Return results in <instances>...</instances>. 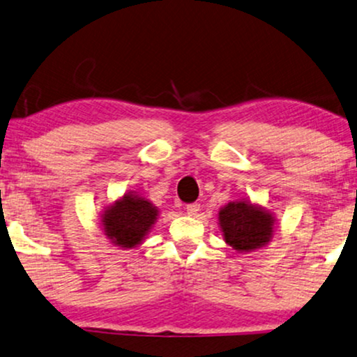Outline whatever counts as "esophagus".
<instances>
[{"mask_svg": "<svg viewBox=\"0 0 357 357\" xmlns=\"http://www.w3.org/2000/svg\"><path fill=\"white\" fill-rule=\"evenodd\" d=\"M199 209H201V204H197V202H191V204L186 206V212H188V214H191V215L197 214V211H199Z\"/></svg>", "mask_w": 357, "mask_h": 357, "instance_id": "obj_1", "label": "esophagus"}]
</instances>
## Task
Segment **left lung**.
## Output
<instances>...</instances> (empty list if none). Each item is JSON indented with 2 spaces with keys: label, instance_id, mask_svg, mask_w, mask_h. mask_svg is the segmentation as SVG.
<instances>
[{
  "label": "left lung",
  "instance_id": "1",
  "mask_svg": "<svg viewBox=\"0 0 357 357\" xmlns=\"http://www.w3.org/2000/svg\"><path fill=\"white\" fill-rule=\"evenodd\" d=\"M273 215L247 201L229 202L219 211L224 238L232 249L250 252L267 245L273 236Z\"/></svg>",
  "mask_w": 357,
  "mask_h": 357
}]
</instances>
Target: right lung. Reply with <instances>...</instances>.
I'll return each instance as SVG.
<instances>
[{
    "mask_svg": "<svg viewBox=\"0 0 357 357\" xmlns=\"http://www.w3.org/2000/svg\"><path fill=\"white\" fill-rule=\"evenodd\" d=\"M156 215L158 209L150 201L128 192L102 214L103 232L115 245L132 249L150 232Z\"/></svg>",
    "mask_w": 357,
    "mask_h": 357,
    "instance_id": "right-lung-1",
    "label": "right lung"
}]
</instances>
